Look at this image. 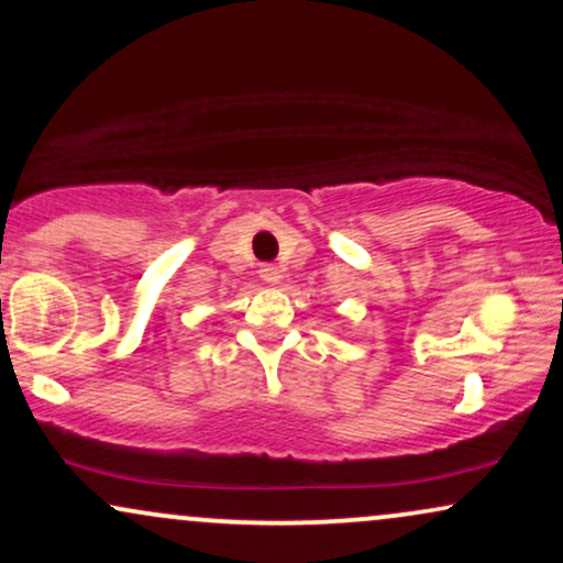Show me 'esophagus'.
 I'll return each mask as SVG.
<instances>
[{
    "mask_svg": "<svg viewBox=\"0 0 563 563\" xmlns=\"http://www.w3.org/2000/svg\"><path fill=\"white\" fill-rule=\"evenodd\" d=\"M260 277L265 283H269V286H275V283H280V269H277L275 265H262L260 267Z\"/></svg>",
    "mask_w": 563,
    "mask_h": 563,
    "instance_id": "34e87169",
    "label": "esophagus"
}]
</instances>
